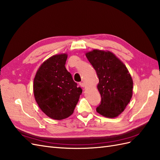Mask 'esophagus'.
<instances>
[{
    "mask_svg": "<svg viewBox=\"0 0 160 160\" xmlns=\"http://www.w3.org/2000/svg\"><path fill=\"white\" fill-rule=\"evenodd\" d=\"M79 85H80L81 88H84L85 87V83H83V82H80L79 83Z\"/></svg>",
    "mask_w": 160,
    "mask_h": 160,
    "instance_id": "obj_1",
    "label": "esophagus"
}]
</instances>
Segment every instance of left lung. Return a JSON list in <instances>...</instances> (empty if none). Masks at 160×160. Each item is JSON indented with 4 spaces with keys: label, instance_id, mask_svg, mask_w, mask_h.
Here are the masks:
<instances>
[{
    "label": "left lung",
    "instance_id": "1",
    "mask_svg": "<svg viewBox=\"0 0 160 160\" xmlns=\"http://www.w3.org/2000/svg\"><path fill=\"white\" fill-rule=\"evenodd\" d=\"M86 57L99 79L101 101L97 112L113 118L125 109L132 96L133 81L125 65L110 52L94 49Z\"/></svg>",
    "mask_w": 160,
    "mask_h": 160
}]
</instances>
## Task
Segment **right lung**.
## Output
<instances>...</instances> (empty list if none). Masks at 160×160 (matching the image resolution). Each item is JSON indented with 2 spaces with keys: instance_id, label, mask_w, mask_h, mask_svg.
Returning a JSON list of instances; mask_svg holds the SVG:
<instances>
[{
  "instance_id": "add662e5",
  "label": "right lung",
  "mask_w": 160,
  "mask_h": 160,
  "mask_svg": "<svg viewBox=\"0 0 160 160\" xmlns=\"http://www.w3.org/2000/svg\"><path fill=\"white\" fill-rule=\"evenodd\" d=\"M67 54L49 58L38 68L34 79V95L41 111L57 120L68 118L82 93L65 67Z\"/></svg>"
}]
</instances>
